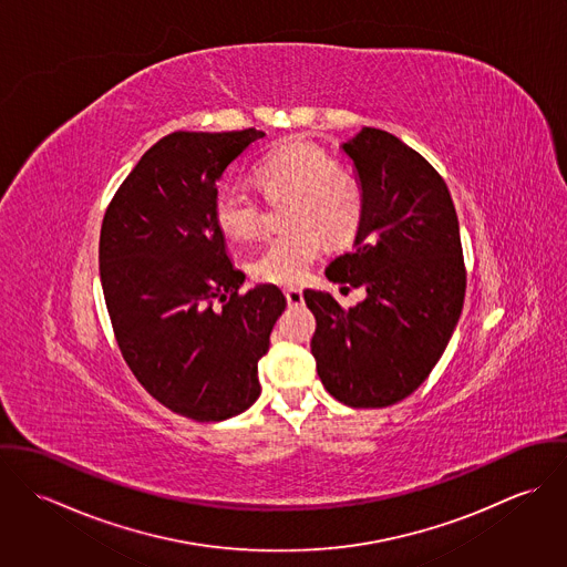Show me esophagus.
Wrapping results in <instances>:
<instances>
[{
	"instance_id": "esophagus-1",
	"label": "esophagus",
	"mask_w": 567,
	"mask_h": 567,
	"mask_svg": "<svg viewBox=\"0 0 567 567\" xmlns=\"http://www.w3.org/2000/svg\"><path fill=\"white\" fill-rule=\"evenodd\" d=\"M284 295H286V301L290 308H297L303 303V290H299V288H286Z\"/></svg>"
}]
</instances>
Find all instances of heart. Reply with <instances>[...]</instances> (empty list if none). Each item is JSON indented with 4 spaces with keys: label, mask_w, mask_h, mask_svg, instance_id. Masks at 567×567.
<instances>
[{
    "label": "heart",
    "mask_w": 567,
    "mask_h": 567,
    "mask_svg": "<svg viewBox=\"0 0 567 567\" xmlns=\"http://www.w3.org/2000/svg\"><path fill=\"white\" fill-rule=\"evenodd\" d=\"M257 178L266 196L297 194L290 225L299 229L264 244L250 261V272L268 284H299L323 250L322 230L329 240L338 243L358 227L362 189L340 172L333 155L301 140L288 142L264 157L257 165ZM212 209L218 229L231 240H250L261 231V200L244 183H223L214 194Z\"/></svg>",
    "instance_id": "b5f03b06"
}]
</instances>
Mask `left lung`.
Segmentation results:
<instances>
[{
  "label": "left lung",
  "instance_id": "left-lung-1",
  "mask_svg": "<svg viewBox=\"0 0 567 567\" xmlns=\"http://www.w3.org/2000/svg\"><path fill=\"white\" fill-rule=\"evenodd\" d=\"M342 151L358 169L362 216L353 250L324 275L364 288L355 308L319 290L303 299L317 319L312 355L327 393L351 408H384L414 393L458 323L467 272L456 209L441 174L380 128Z\"/></svg>",
  "mask_w": 567,
  "mask_h": 567
}]
</instances>
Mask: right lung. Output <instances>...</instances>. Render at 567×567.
I'll use <instances>...</instances> for the list:
<instances>
[{
	"mask_svg": "<svg viewBox=\"0 0 567 567\" xmlns=\"http://www.w3.org/2000/svg\"><path fill=\"white\" fill-rule=\"evenodd\" d=\"M264 131H176L124 178L100 229V281L117 347L172 412L223 421L259 398L257 362L286 297L240 292L214 220L216 183Z\"/></svg>",
	"mask_w": 567,
	"mask_h": 567,
	"instance_id": "1",
	"label": "right lung"
}]
</instances>
